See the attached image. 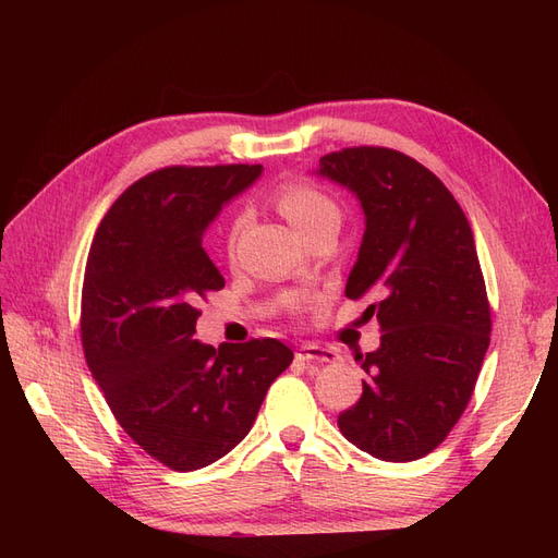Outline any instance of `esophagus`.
Listing matches in <instances>:
<instances>
[{
	"instance_id": "1",
	"label": "esophagus",
	"mask_w": 558,
	"mask_h": 558,
	"mask_svg": "<svg viewBox=\"0 0 558 558\" xmlns=\"http://www.w3.org/2000/svg\"><path fill=\"white\" fill-rule=\"evenodd\" d=\"M295 359H298V361H305L307 365H316V363H337V361H340V353H337L335 349H328V347H320V344L307 342V344H300V347H298Z\"/></svg>"
}]
</instances>
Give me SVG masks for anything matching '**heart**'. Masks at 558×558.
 Listing matches in <instances>:
<instances>
[{
	"instance_id": "1",
	"label": "heart",
	"mask_w": 558,
	"mask_h": 558,
	"mask_svg": "<svg viewBox=\"0 0 558 558\" xmlns=\"http://www.w3.org/2000/svg\"><path fill=\"white\" fill-rule=\"evenodd\" d=\"M275 205L286 216V221H289L300 234H307L310 230L324 226V223L340 226L342 211H340V207H337V202L310 181H302V179L286 181L275 195ZM244 223H246L244 214L234 216V221L228 232L230 246L238 244V238H240Z\"/></svg>"
}]
</instances>
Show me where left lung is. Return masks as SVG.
I'll use <instances>...</instances> for the list:
<instances>
[{
	"label": "left lung",
	"mask_w": 558,
	"mask_h": 558,
	"mask_svg": "<svg viewBox=\"0 0 558 558\" xmlns=\"http://www.w3.org/2000/svg\"><path fill=\"white\" fill-rule=\"evenodd\" d=\"M365 214L347 298H375L381 344L356 359L359 402L337 416L351 445L381 461H416L440 445L475 391L492 335L475 238L459 202L424 165L384 146L318 160Z\"/></svg>",
	"instance_id": "left-lung-1"
}]
</instances>
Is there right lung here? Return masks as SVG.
Masks as SVG:
<instances>
[{"mask_svg":"<svg viewBox=\"0 0 558 558\" xmlns=\"http://www.w3.org/2000/svg\"><path fill=\"white\" fill-rule=\"evenodd\" d=\"M260 165L165 167L134 181L99 223L81 293V342L121 428L179 472L238 447L293 361L275 337L202 344L199 300L226 281L202 234Z\"/></svg>","mask_w":558,"mask_h":558,"instance_id":"add662e5","label":"right lung"}]
</instances>
